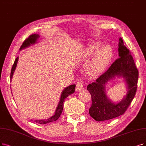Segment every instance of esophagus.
Instances as JSON below:
<instances>
[{
	"mask_svg": "<svg viewBox=\"0 0 146 146\" xmlns=\"http://www.w3.org/2000/svg\"><path fill=\"white\" fill-rule=\"evenodd\" d=\"M84 81H79L76 84V90L77 91H81L83 89V86H84Z\"/></svg>",
	"mask_w": 146,
	"mask_h": 146,
	"instance_id": "34e87169",
	"label": "esophagus"
}]
</instances>
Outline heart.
<instances>
[{
	"label": "heart",
	"instance_id": "obj_1",
	"mask_svg": "<svg viewBox=\"0 0 146 146\" xmlns=\"http://www.w3.org/2000/svg\"><path fill=\"white\" fill-rule=\"evenodd\" d=\"M101 42H94L87 46L83 54L85 60L93 57L86 67L87 74L95 77L102 74L108 66L113 56V49L110 45L102 46Z\"/></svg>",
	"mask_w": 146,
	"mask_h": 146
}]
</instances>
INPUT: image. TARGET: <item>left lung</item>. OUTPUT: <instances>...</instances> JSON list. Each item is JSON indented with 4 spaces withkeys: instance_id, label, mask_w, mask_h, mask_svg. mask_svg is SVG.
Here are the masks:
<instances>
[{
    "instance_id": "obj_1",
    "label": "left lung",
    "mask_w": 146,
    "mask_h": 146,
    "mask_svg": "<svg viewBox=\"0 0 146 146\" xmlns=\"http://www.w3.org/2000/svg\"><path fill=\"white\" fill-rule=\"evenodd\" d=\"M119 56L107 71L89 84L87 89L92 97V106L89 112L92 117L98 121L108 120L123 114L135 95L138 78V71L130 51L119 38ZM115 76L123 78L127 84V95L119 103H113L108 98L104 84Z\"/></svg>"
}]
</instances>
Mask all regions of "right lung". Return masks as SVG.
<instances>
[{"mask_svg":"<svg viewBox=\"0 0 146 146\" xmlns=\"http://www.w3.org/2000/svg\"><path fill=\"white\" fill-rule=\"evenodd\" d=\"M39 38V35L38 34H32L31 36H29L24 42H23V44L21 45V47L20 48V50H21L23 49H25L28 46H31V45L35 44L36 43V41ZM19 60V57H17L16 58V59L14 61V65H13L12 69H11V75H10V78H11V81L12 80L14 72L15 71V69L17 66V62H18ZM75 84H72L70 85L69 86L66 87V88L64 89L61 94V97H60V100L59 101V104L57 107V108L55 111V113L54 115L52 116V117L48 118V119H44V120H32L34 122H36V123H38L39 124H46L48 123H50V122L52 121H56L59 118L60 116L62 113V110L63 108V102H65V99L70 95L72 94V93H74L75 92Z\"/></svg>","mask_w":146,"mask_h":146,"instance_id":"1","label":"right lung"}]
</instances>
